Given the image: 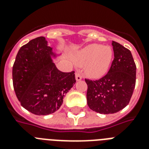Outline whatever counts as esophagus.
<instances>
[{
    "label": "esophagus",
    "instance_id": "34e87169",
    "mask_svg": "<svg viewBox=\"0 0 149 149\" xmlns=\"http://www.w3.org/2000/svg\"><path fill=\"white\" fill-rule=\"evenodd\" d=\"M81 74H80V72H79V71H77L75 74V79H76V81H80L81 79Z\"/></svg>",
    "mask_w": 149,
    "mask_h": 149
}]
</instances>
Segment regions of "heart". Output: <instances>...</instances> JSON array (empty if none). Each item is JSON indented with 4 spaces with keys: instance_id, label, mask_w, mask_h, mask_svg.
<instances>
[{
    "instance_id": "heart-1",
    "label": "heart",
    "mask_w": 149,
    "mask_h": 149,
    "mask_svg": "<svg viewBox=\"0 0 149 149\" xmlns=\"http://www.w3.org/2000/svg\"><path fill=\"white\" fill-rule=\"evenodd\" d=\"M113 58V50L110 46L90 44L73 56L77 65H84V71L91 79H99L110 68Z\"/></svg>"
}]
</instances>
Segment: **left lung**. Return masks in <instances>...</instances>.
Masks as SVG:
<instances>
[{"instance_id":"8db88e82","label":"left lung","mask_w":149,"mask_h":149,"mask_svg":"<svg viewBox=\"0 0 149 149\" xmlns=\"http://www.w3.org/2000/svg\"><path fill=\"white\" fill-rule=\"evenodd\" d=\"M114 60L108 74L99 80L86 79L89 108L100 114H113L129 104L136 84V64L131 52L112 41Z\"/></svg>"}]
</instances>
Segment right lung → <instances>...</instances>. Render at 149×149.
<instances>
[{
  "instance_id": "add662e5",
  "label": "right lung",
  "mask_w": 149,
  "mask_h": 149,
  "mask_svg": "<svg viewBox=\"0 0 149 149\" xmlns=\"http://www.w3.org/2000/svg\"><path fill=\"white\" fill-rule=\"evenodd\" d=\"M59 55L38 37L20 48L12 68L13 86L23 108L37 116L54 113L75 84L74 71L58 70L52 58Z\"/></svg>"
}]
</instances>
